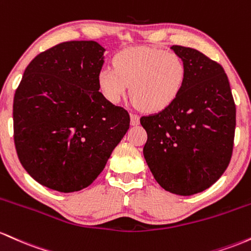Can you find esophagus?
<instances>
[{
    "mask_svg": "<svg viewBox=\"0 0 251 251\" xmlns=\"http://www.w3.org/2000/svg\"><path fill=\"white\" fill-rule=\"evenodd\" d=\"M130 122H131V125H133V126L139 125V123H140V116H139V115L133 114V112H131V114H130Z\"/></svg>",
    "mask_w": 251,
    "mask_h": 251,
    "instance_id": "obj_1",
    "label": "esophagus"
}]
</instances>
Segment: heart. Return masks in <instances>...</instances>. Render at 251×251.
Masks as SVG:
<instances>
[{"instance_id": "b5f03b06", "label": "heart", "mask_w": 251, "mask_h": 251, "mask_svg": "<svg viewBox=\"0 0 251 251\" xmlns=\"http://www.w3.org/2000/svg\"><path fill=\"white\" fill-rule=\"evenodd\" d=\"M186 69L176 53L153 47H134L114 58V67H103L98 84L106 100L118 103L130 92L136 105L151 112L170 106L184 86Z\"/></svg>"}]
</instances>
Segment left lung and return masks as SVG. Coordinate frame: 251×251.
Here are the masks:
<instances>
[{
  "label": "left lung",
  "instance_id": "left-lung-1",
  "mask_svg": "<svg viewBox=\"0 0 251 251\" xmlns=\"http://www.w3.org/2000/svg\"><path fill=\"white\" fill-rule=\"evenodd\" d=\"M186 69L176 100L142 116L148 135L143 155L162 188L179 196L202 192L231 160L236 105L224 69L199 50L173 45Z\"/></svg>",
  "mask_w": 251,
  "mask_h": 251
}]
</instances>
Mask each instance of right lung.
Returning <instances> with one entry per match:
<instances>
[{"instance_id":"right-lung-1","label":"right lung","mask_w":251,"mask_h":251,"mask_svg":"<svg viewBox=\"0 0 251 251\" xmlns=\"http://www.w3.org/2000/svg\"><path fill=\"white\" fill-rule=\"evenodd\" d=\"M104 50L96 41L55 45L30 61L15 91L19 160L50 190L91 185L129 129V112L100 92Z\"/></svg>"}]
</instances>
